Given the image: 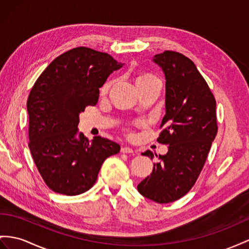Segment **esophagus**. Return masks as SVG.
Instances as JSON below:
<instances>
[{"label": "esophagus", "instance_id": "esophagus-1", "mask_svg": "<svg viewBox=\"0 0 249 249\" xmlns=\"http://www.w3.org/2000/svg\"><path fill=\"white\" fill-rule=\"evenodd\" d=\"M133 151H135V150H133L130 147H127V146L121 148V152H123V154H133Z\"/></svg>", "mask_w": 249, "mask_h": 249}]
</instances>
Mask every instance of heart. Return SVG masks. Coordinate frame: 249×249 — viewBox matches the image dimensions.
I'll return each mask as SVG.
<instances>
[{
  "instance_id": "obj_1",
  "label": "heart",
  "mask_w": 249,
  "mask_h": 249,
  "mask_svg": "<svg viewBox=\"0 0 249 249\" xmlns=\"http://www.w3.org/2000/svg\"><path fill=\"white\" fill-rule=\"evenodd\" d=\"M158 78L155 76L154 74L151 73H142V74H139L137 78H136V85L137 87L140 85H143L146 84V83H149L152 81H157ZM110 86V83H106V84L102 88V91H107L108 88Z\"/></svg>"
}]
</instances>
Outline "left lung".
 Segmentation results:
<instances>
[{"instance_id":"obj_1","label":"left lung","mask_w":249,"mask_h":249,"mask_svg":"<svg viewBox=\"0 0 249 249\" xmlns=\"http://www.w3.org/2000/svg\"><path fill=\"white\" fill-rule=\"evenodd\" d=\"M165 74L164 129L158 142L168 145L150 176L139 184L143 196L164 204L179 200L195 185L216 136L215 100L195 63L166 50L154 56ZM154 159L146 150L142 154ZM157 156V155H156Z\"/></svg>"}]
</instances>
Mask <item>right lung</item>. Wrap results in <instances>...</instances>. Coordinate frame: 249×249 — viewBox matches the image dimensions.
Listing matches in <instances>:
<instances>
[{
  "mask_svg": "<svg viewBox=\"0 0 249 249\" xmlns=\"http://www.w3.org/2000/svg\"><path fill=\"white\" fill-rule=\"evenodd\" d=\"M124 64L111 55L76 47L55 58L31 88L27 100L29 149L46 185L76 196L90 189L102 164L120 151L110 140L91 142L79 132V116L98 103L100 88Z\"/></svg>",
  "mask_w": 249,
  "mask_h": 249,
  "instance_id": "right-lung-1",
  "label": "right lung"
}]
</instances>
